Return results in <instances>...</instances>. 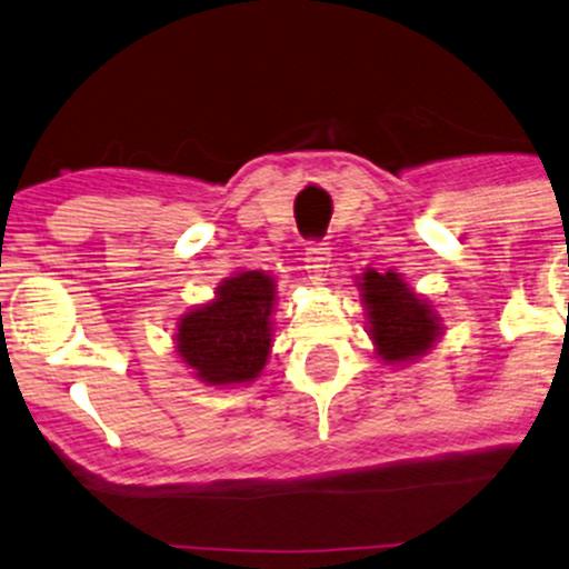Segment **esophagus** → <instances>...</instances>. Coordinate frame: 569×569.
Instances as JSON below:
<instances>
[{"label":"esophagus","mask_w":569,"mask_h":569,"mask_svg":"<svg viewBox=\"0 0 569 569\" xmlns=\"http://www.w3.org/2000/svg\"><path fill=\"white\" fill-rule=\"evenodd\" d=\"M331 267V248L329 243H310L305 251V270L312 283H323Z\"/></svg>","instance_id":"34e87169"}]
</instances>
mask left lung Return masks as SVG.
<instances>
[{
	"label": "left lung",
	"instance_id": "left-lung-1",
	"mask_svg": "<svg viewBox=\"0 0 569 569\" xmlns=\"http://www.w3.org/2000/svg\"><path fill=\"white\" fill-rule=\"evenodd\" d=\"M361 302L367 307L369 337L385 363L403 367L417 361L441 339V318L398 272L367 270L358 278Z\"/></svg>",
	"mask_w": 569,
	"mask_h": 569
}]
</instances>
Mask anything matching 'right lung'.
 I'll use <instances>...</instances> for the list:
<instances>
[{"mask_svg": "<svg viewBox=\"0 0 569 569\" xmlns=\"http://www.w3.org/2000/svg\"><path fill=\"white\" fill-rule=\"evenodd\" d=\"M276 278L262 270H240L221 280L213 299L192 307L176 326V352L200 382H253L272 348Z\"/></svg>", "mask_w": 569, "mask_h": 569, "instance_id": "1", "label": "right lung"}]
</instances>
